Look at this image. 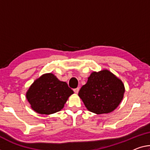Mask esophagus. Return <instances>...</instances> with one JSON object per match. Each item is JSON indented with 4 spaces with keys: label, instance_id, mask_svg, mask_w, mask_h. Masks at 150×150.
I'll return each instance as SVG.
<instances>
[{
    "label": "esophagus",
    "instance_id": "34e87169",
    "mask_svg": "<svg viewBox=\"0 0 150 150\" xmlns=\"http://www.w3.org/2000/svg\"><path fill=\"white\" fill-rule=\"evenodd\" d=\"M74 91L75 93H78V91H79V88H74Z\"/></svg>",
    "mask_w": 150,
    "mask_h": 150
}]
</instances>
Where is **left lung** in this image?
<instances>
[{"mask_svg": "<svg viewBox=\"0 0 150 150\" xmlns=\"http://www.w3.org/2000/svg\"><path fill=\"white\" fill-rule=\"evenodd\" d=\"M123 82L108 70L93 72L78 96L89 111L96 114L109 113L118 107L123 98Z\"/></svg>", "mask_w": 150, "mask_h": 150, "instance_id": "8db88e82", "label": "left lung"}]
</instances>
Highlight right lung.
Instances as JSON below:
<instances>
[{
    "label": "right lung",
    "mask_w": 150,
    "mask_h": 150,
    "mask_svg": "<svg viewBox=\"0 0 150 150\" xmlns=\"http://www.w3.org/2000/svg\"><path fill=\"white\" fill-rule=\"evenodd\" d=\"M73 93L67 83L48 73L34 81L27 92L26 97L33 110L40 114L50 115L63 109Z\"/></svg>",
    "instance_id": "right-lung-1"
}]
</instances>
